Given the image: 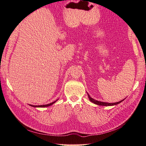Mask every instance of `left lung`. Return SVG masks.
Returning <instances> with one entry per match:
<instances>
[{"label": "left lung", "instance_id": "obj_1", "mask_svg": "<svg viewBox=\"0 0 146 146\" xmlns=\"http://www.w3.org/2000/svg\"><path fill=\"white\" fill-rule=\"evenodd\" d=\"M87 95H88V97L89 98V100H90L92 102H93V103L96 104V105H102V106H113V105H116L117 104H119L120 103H121V102H123V100H125V98L123 99V100H120V102H115V103H106V102H100V101H97L95 100V99L92 98L89 95V94L87 93Z\"/></svg>", "mask_w": 146, "mask_h": 146}]
</instances>
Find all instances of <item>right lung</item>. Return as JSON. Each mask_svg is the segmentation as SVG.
<instances>
[{
  "label": "right lung",
  "instance_id": "1",
  "mask_svg": "<svg viewBox=\"0 0 146 146\" xmlns=\"http://www.w3.org/2000/svg\"><path fill=\"white\" fill-rule=\"evenodd\" d=\"M58 100H56V101L52 102V103H50L49 104H47V105H31V107H49L50 106V105H52V104H54Z\"/></svg>",
  "mask_w": 146,
  "mask_h": 146
}]
</instances>
